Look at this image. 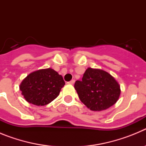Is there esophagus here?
Instances as JSON below:
<instances>
[{"label":"esophagus","mask_w":146,"mask_h":146,"mask_svg":"<svg viewBox=\"0 0 146 146\" xmlns=\"http://www.w3.org/2000/svg\"><path fill=\"white\" fill-rule=\"evenodd\" d=\"M74 82H75V80H72L71 81L68 82V83H69V84H70V85H73L74 83Z\"/></svg>","instance_id":"obj_1"}]
</instances>
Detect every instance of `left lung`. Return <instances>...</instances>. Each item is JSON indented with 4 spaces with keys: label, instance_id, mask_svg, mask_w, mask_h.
Wrapping results in <instances>:
<instances>
[{
    "label": "left lung",
    "instance_id": "1",
    "mask_svg": "<svg viewBox=\"0 0 146 146\" xmlns=\"http://www.w3.org/2000/svg\"><path fill=\"white\" fill-rule=\"evenodd\" d=\"M80 101L93 111H101L118 101L121 90L114 77L101 69L88 68L82 80L74 83Z\"/></svg>",
    "mask_w": 146,
    "mask_h": 146
}]
</instances>
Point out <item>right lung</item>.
I'll use <instances>...</instances> for the list:
<instances>
[{"mask_svg": "<svg viewBox=\"0 0 146 146\" xmlns=\"http://www.w3.org/2000/svg\"><path fill=\"white\" fill-rule=\"evenodd\" d=\"M65 85L63 77L52 69L36 71L28 74L20 89L28 102L44 106L53 101Z\"/></svg>", "mask_w": 146, "mask_h": 146, "instance_id": "right-lung-1", "label": "right lung"}]
</instances>
